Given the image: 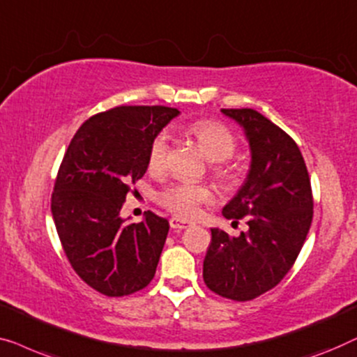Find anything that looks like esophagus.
<instances>
[{
    "label": "esophagus",
    "mask_w": 357,
    "mask_h": 357,
    "mask_svg": "<svg viewBox=\"0 0 357 357\" xmlns=\"http://www.w3.org/2000/svg\"><path fill=\"white\" fill-rule=\"evenodd\" d=\"M169 227H172L173 229H184V228L190 227V222H185V220H183V218L173 217V218H169Z\"/></svg>",
    "instance_id": "1"
}]
</instances>
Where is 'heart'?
Masks as SVG:
<instances>
[{
  "instance_id": "heart-1",
  "label": "heart",
  "mask_w": 357,
  "mask_h": 357,
  "mask_svg": "<svg viewBox=\"0 0 357 357\" xmlns=\"http://www.w3.org/2000/svg\"><path fill=\"white\" fill-rule=\"evenodd\" d=\"M189 132L197 140L204 153L212 160V162H225L233 157L238 149L234 134L225 126L223 123L213 121V119H202V121L194 123L189 128ZM168 155V135L160 132L155 135L150 142L147 153V165L150 172H162L167 163ZM215 173L220 176H228V169L223 165L215 167ZM212 200V192L208 188L202 184L192 183H176L168 185L160 190L157 195V202L167 208L168 212L179 217H194L202 204Z\"/></svg>"
}]
</instances>
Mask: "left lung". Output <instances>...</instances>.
<instances>
[{
	"label": "left lung",
	"instance_id": "1",
	"mask_svg": "<svg viewBox=\"0 0 357 357\" xmlns=\"http://www.w3.org/2000/svg\"><path fill=\"white\" fill-rule=\"evenodd\" d=\"M244 128L252 163L225 218L245 220L249 231L229 238L212 228L204 259L210 291L231 301H252L277 286L303 249L314 217L312 188L298 144L252 108H223Z\"/></svg>",
	"mask_w": 357,
	"mask_h": 357
}]
</instances>
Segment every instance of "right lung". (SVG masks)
Returning a JSON list of instances; mask_svg holds the SVG:
<instances>
[{"instance_id":"obj_1","label":"right lung","mask_w":357,"mask_h":357,"mask_svg":"<svg viewBox=\"0 0 357 357\" xmlns=\"http://www.w3.org/2000/svg\"><path fill=\"white\" fill-rule=\"evenodd\" d=\"M179 112L168 107H114L77 129L59 165L52 213L63 250L82 281L121 298L155 277L169 229L153 212L126 225L119 210L147 172L152 139Z\"/></svg>"}]
</instances>
